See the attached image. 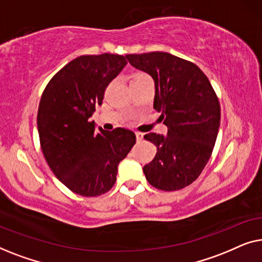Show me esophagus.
Here are the masks:
<instances>
[{
	"mask_svg": "<svg viewBox=\"0 0 262 262\" xmlns=\"http://www.w3.org/2000/svg\"><path fill=\"white\" fill-rule=\"evenodd\" d=\"M143 135L142 132H136V139H137V142H141L142 139H143Z\"/></svg>",
	"mask_w": 262,
	"mask_h": 262,
	"instance_id": "obj_1",
	"label": "esophagus"
}]
</instances>
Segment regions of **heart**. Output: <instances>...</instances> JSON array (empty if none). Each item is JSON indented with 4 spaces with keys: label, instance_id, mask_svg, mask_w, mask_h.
Instances as JSON below:
<instances>
[{
    "label": "heart",
    "instance_id": "b5f03b06",
    "mask_svg": "<svg viewBox=\"0 0 262 262\" xmlns=\"http://www.w3.org/2000/svg\"><path fill=\"white\" fill-rule=\"evenodd\" d=\"M145 78H150V76H149L148 74H145V73H136L134 76H132L131 82L142 81V80H145Z\"/></svg>",
    "mask_w": 262,
    "mask_h": 262
}]
</instances>
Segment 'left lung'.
<instances>
[{
  "label": "left lung",
  "mask_w": 262,
  "mask_h": 262,
  "mask_svg": "<svg viewBox=\"0 0 262 262\" xmlns=\"http://www.w3.org/2000/svg\"><path fill=\"white\" fill-rule=\"evenodd\" d=\"M125 57L154 78V108L168 127L166 137L154 132L144 136L157 148L154 160L143 167L146 180L162 191L184 188L198 179L212 154L221 121L216 92L189 60L167 52Z\"/></svg>",
  "instance_id": "obj_1"
}]
</instances>
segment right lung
Instances as JSON below:
<instances>
[{
	"mask_svg": "<svg viewBox=\"0 0 262 262\" xmlns=\"http://www.w3.org/2000/svg\"><path fill=\"white\" fill-rule=\"evenodd\" d=\"M126 66L124 56H80L53 76L42 92L38 132L44 157L57 179L83 196L108 192L118 164L136 143L131 130L95 131L89 118L101 105L110 82Z\"/></svg>",
	"mask_w": 262,
	"mask_h": 262,
	"instance_id": "1",
	"label": "right lung"
}]
</instances>
